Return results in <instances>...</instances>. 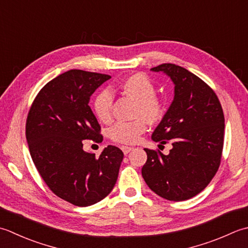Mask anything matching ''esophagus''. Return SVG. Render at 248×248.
<instances>
[{
    "label": "esophagus",
    "instance_id": "34e87169",
    "mask_svg": "<svg viewBox=\"0 0 248 248\" xmlns=\"http://www.w3.org/2000/svg\"><path fill=\"white\" fill-rule=\"evenodd\" d=\"M132 149H133V148H132V147H130V146H121V150H123L124 155L129 154Z\"/></svg>",
    "mask_w": 248,
    "mask_h": 248
}]
</instances>
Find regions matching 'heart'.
Instances as JSON below:
<instances>
[{
  "mask_svg": "<svg viewBox=\"0 0 248 248\" xmlns=\"http://www.w3.org/2000/svg\"><path fill=\"white\" fill-rule=\"evenodd\" d=\"M119 90L137 102L135 116H142L148 123L154 124L162 118L164 108L161 101L156 96V87L143 74H133L124 78L119 85ZM113 95L108 90H103L95 95L93 110L101 121L108 123L111 117ZM143 119V120H144ZM142 118L130 123L115 124L109 130L110 139L121 144H133L140 135L146 130V124Z\"/></svg>",
  "mask_w": 248,
  "mask_h": 248,
  "instance_id": "heart-1",
  "label": "heart"
}]
</instances>
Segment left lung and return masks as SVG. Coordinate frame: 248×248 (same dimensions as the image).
Returning a JSON list of instances; mask_svg holds the SVG:
<instances>
[{
    "label": "left lung",
    "mask_w": 248,
    "mask_h": 248,
    "mask_svg": "<svg viewBox=\"0 0 248 248\" xmlns=\"http://www.w3.org/2000/svg\"><path fill=\"white\" fill-rule=\"evenodd\" d=\"M174 84V99L152 134L172 143L169 155L144 148L145 183L170 201H185L204 189L217 172L224 146L225 117L215 92L191 72L172 63L150 69Z\"/></svg>",
    "instance_id": "1"
}]
</instances>
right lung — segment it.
<instances>
[{
  "mask_svg": "<svg viewBox=\"0 0 248 248\" xmlns=\"http://www.w3.org/2000/svg\"><path fill=\"white\" fill-rule=\"evenodd\" d=\"M109 78L67 71L43 87L28 114L26 137L38 173L56 196L77 206L95 204L109 195L124 159L111 145L99 157L82 148L85 140H103L89 101Z\"/></svg>",
  "mask_w": 248,
  "mask_h": 248,
  "instance_id": "right-lung-1",
  "label": "right lung"
}]
</instances>
